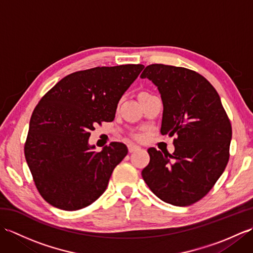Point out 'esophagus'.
Segmentation results:
<instances>
[{
    "label": "esophagus",
    "mask_w": 253,
    "mask_h": 253,
    "mask_svg": "<svg viewBox=\"0 0 253 253\" xmlns=\"http://www.w3.org/2000/svg\"><path fill=\"white\" fill-rule=\"evenodd\" d=\"M127 147H128V151H129L130 153L131 152H135V151H138V150L140 149V147L137 146V144H133V143H129Z\"/></svg>",
    "instance_id": "1"
}]
</instances>
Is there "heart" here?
Segmentation results:
<instances>
[{
  "mask_svg": "<svg viewBox=\"0 0 253 253\" xmlns=\"http://www.w3.org/2000/svg\"><path fill=\"white\" fill-rule=\"evenodd\" d=\"M143 94H147L146 92H143V93H141V95H143Z\"/></svg>",
  "mask_w": 253,
  "mask_h": 253,
  "instance_id": "1",
  "label": "heart"
}]
</instances>
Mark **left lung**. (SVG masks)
Returning a JSON list of instances; mask_svg holds the SVG:
<instances>
[{"mask_svg":"<svg viewBox=\"0 0 253 253\" xmlns=\"http://www.w3.org/2000/svg\"><path fill=\"white\" fill-rule=\"evenodd\" d=\"M140 77L151 80L161 93V133L176 136L174 153L148 149L142 178L162 201L190 206L212 189L226 168L230 121L216 90L195 71L152 64Z\"/></svg>","mask_w":253,"mask_h":253,"instance_id":"8db88e82","label":"left lung"}]
</instances>
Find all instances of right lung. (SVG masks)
I'll return each instance as SVG.
<instances>
[{"label":"right lung","instance_id":"right-lung-1","mask_svg":"<svg viewBox=\"0 0 253 253\" xmlns=\"http://www.w3.org/2000/svg\"><path fill=\"white\" fill-rule=\"evenodd\" d=\"M143 67L128 64L73 73L37 104L25 158L38 191L51 206L76 211L105 191L128 149L122 142H111L96 152L88 143L90 131L96 124L114 120L118 101Z\"/></svg>","mask_w":253,"mask_h":253}]
</instances>
